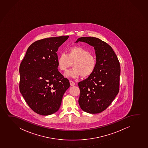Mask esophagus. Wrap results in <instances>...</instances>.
<instances>
[{
    "label": "esophagus",
    "mask_w": 148,
    "mask_h": 148,
    "mask_svg": "<svg viewBox=\"0 0 148 148\" xmlns=\"http://www.w3.org/2000/svg\"><path fill=\"white\" fill-rule=\"evenodd\" d=\"M70 85L71 86H74L75 85V83L74 82H73L72 80H70Z\"/></svg>",
    "instance_id": "obj_1"
}]
</instances>
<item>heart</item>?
Segmentation results:
<instances>
[{"mask_svg": "<svg viewBox=\"0 0 148 148\" xmlns=\"http://www.w3.org/2000/svg\"><path fill=\"white\" fill-rule=\"evenodd\" d=\"M71 63L73 68L66 73V76L77 78L81 75L83 78H86L94 72L97 61L95 55L87 49L75 46L69 47L67 53H61L57 60L58 67L61 71H66Z\"/></svg>", "mask_w": 148, "mask_h": 148, "instance_id": "heart-1", "label": "heart"}]
</instances>
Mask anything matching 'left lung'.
Listing matches in <instances>:
<instances>
[{
  "label": "left lung",
  "instance_id": "8db88e82",
  "mask_svg": "<svg viewBox=\"0 0 148 148\" xmlns=\"http://www.w3.org/2000/svg\"><path fill=\"white\" fill-rule=\"evenodd\" d=\"M79 41L94 47L97 61L94 72L78 84L79 105L86 112L99 113L111 105L119 91V62L111 46L99 38L83 37L76 42Z\"/></svg>",
  "mask_w": 148,
  "mask_h": 148
}]
</instances>
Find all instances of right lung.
<instances>
[{"mask_svg": "<svg viewBox=\"0 0 148 148\" xmlns=\"http://www.w3.org/2000/svg\"><path fill=\"white\" fill-rule=\"evenodd\" d=\"M69 36L50 37L30 45L21 63L19 88L35 113L51 115L59 109L69 80L58 69L57 51Z\"/></svg>", "mask_w": 148, "mask_h": 148, "instance_id": "obj_1", "label": "right lung"}]
</instances>
